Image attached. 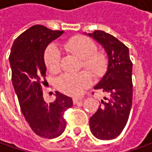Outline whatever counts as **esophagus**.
<instances>
[{
    "label": "esophagus",
    "instance_id": "esophagus-1",
    "mask_svg": "<svg viewBox=\"0 0 152 152\" xmlns=\"http://www.w3.org/2000/svg\"><path fill=\"white\" fill-rule=\"evenodd\" d=\"M73 104H79V105H82V101L79 100V98H73Z\"/></svg>",
    "mask_w": 152,
    "mask_h": 152
}]
</instances>
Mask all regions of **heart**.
I'll return each instance as SVG.
<instances>
[{"instance_id": "1", "label": "heart", "mask_w": 152, "mask_h": 152, "mask_svg": "<svg viewBox=\"0 0 152 152\" xmlns=\"http://www.w3.org/2000/svg\"><path fill=\"white\" fill-rule=\"evenodd\" d=\"M64 50L81 59L84 68L94 76L101 77L107 70V58L103 52L96 51V46L90 39L76 36L62 45ZM45 61L51 73H56L61 67V53L55 45H50L45 51ZM91 83L87 72L76 74L64 73L56 79L57 88L70 96H79Z\"/></svg>"}]
</instances>
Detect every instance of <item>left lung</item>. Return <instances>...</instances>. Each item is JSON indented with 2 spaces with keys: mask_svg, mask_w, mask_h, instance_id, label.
Masks as SVG:
<instances>
[{
  "mask_svg": "<svg viewBox=\"0 0 152 152\" xmlns=\"http://www.w3.org/2000/svg\"><path fill=\"white\" fill-rule=\"evenodd\" d=\"M102 45L107 56V72L94 86L105 95L102 103L90 118L92 134L99 140L118 136L128 122L132 107V67L129 48L112 34L96 30L86 34Z\"/></svg>",
  "mask_w": 152,
  "mask_h": 152,
  "instance_id": "1",
  "label": "left lung"
}]
</instances>
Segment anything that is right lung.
<instances>
[{
	"instance_id": "right-lung-1",
	"label": "right lung",
	"mask_w": 152,
	"mask_h": 152,
	"mask_svg": "<svg viewBox=\"0 0 152 152\" xmlns=\"http://www.w3.org/2000/svg\"><path fill=\"white\" fill-rule=\"evenodd\" d=\"M63 33L39 24L30 27L15 39L9 56L12 85L23 115L33 131L47 139L63 133L66 128L63 114L73 106L72 98L58 91L55 102H45L40 83L46 72L45 50Z\"/></svg>"
}]
</instances>
